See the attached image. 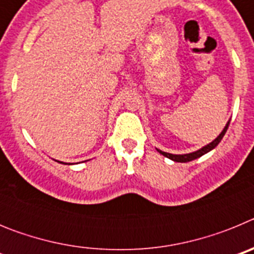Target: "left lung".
I'll return each mask as SVG.
<instances>
[{
  "instance_id": "left-lung-1",
  "label": "left lung",
  "mask_w": 254,
  "mask_h": 254,
  "mask_svg": "<svg viewBox=\"0 0 254 254\" xmlns=\"http://www.w3.org/2000/svg\"><path fill=\"white\" fill-rule=\"evenodd\" d=\"M229 123H230V121H229V122L226 123V126H225V127H224V129H223V131H221V133H220L219 136H217V137L215 138L214 141H212V142H210V143H208V145L203 146L202 149L197 150V151H194V152H190V154H185V155H174V154H169V152L161 151V150H159V149H156V150H158V151L160 152L161 155H164L165 158L170 159V160H173V161H177V163H187V161H192V160H194V159L199 158V156H202V155L207 154L208 151H211V150L215 149V147H216L217 145H219L220 141L223 140V137H224V134H225L226 129H228Z\"/></svg>"
}]
</instances>
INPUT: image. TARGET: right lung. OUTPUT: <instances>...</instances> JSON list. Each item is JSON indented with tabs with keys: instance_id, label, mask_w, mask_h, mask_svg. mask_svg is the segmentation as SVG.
Masks as SVG:
<instances>
[{
	"instance_id": "obj_1",
	"label": "right lung",
	"mask_w": 254,
	"mask_h": 254,
	"mask_svg": "<svg viewBox=\"0 0 254 254\" xmlns=\"http://www.w3.org/2000/svg\"><path fill=\"white\" fill-rule=\"evenodd\" d=\"M58 163H61V161H58ZM62 164H64V163H62Z\"/></svg>"
}]
</instances>
